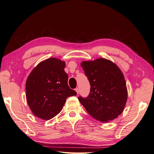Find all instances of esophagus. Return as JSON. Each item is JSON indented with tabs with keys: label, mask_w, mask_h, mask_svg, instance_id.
Listing matches in <instances>:
<instances>
[{
	"label": "esophagus",
	"mask_w": 154,
	"mask_h": 154,
	"mask_svg": "<svg viewBox=\"0 0 154 154\" xmlns=\"http://www.w3.org/2000/svg\"><path fill=\"white\" fill-rule=\"evenodd\" d=\"M75 91H76V92H77V94H78V93H79V89H78V88H75Z\"/></svg>",
	"instance_id": "obj_1"
}]
</instances>
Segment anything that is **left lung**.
Listing matches in <instances>:
<instances>
[{"label":"left lung","instance_id":"1","mask_svg":"<svg viewBox=\"0 0 154 154\" xmlns=\"http://www.w3.org/2000/svg\"><path fill=\"white\" fill-rule=\"evenodd\" d=\"M90 83V93L78 100L92 118L108 122L118 117L127 100V88L122 71L105 58L81 63Z\"/></svg>","mask_w":154,"mask_h":154}]
</instances>
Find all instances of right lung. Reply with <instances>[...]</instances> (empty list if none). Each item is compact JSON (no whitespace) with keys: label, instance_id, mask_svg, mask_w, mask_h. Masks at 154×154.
<instances>
[{"label":"right lung","instance_id":"right-lung-1","mask_svg":"<svg viewBox=\"0 0 154 154\" xmlns=\"http://www.w3.org/2000/svg\"><path fill=\"white\" fill-rule=\"evenodd\" d=\"M66 63L51 58L33 69L26 83V100L32 114L44 120L54 118L62 110L68 97L75 96L70 88Z\"/></svg>","mask_w":154,"mask_h":154}]
</instances>
